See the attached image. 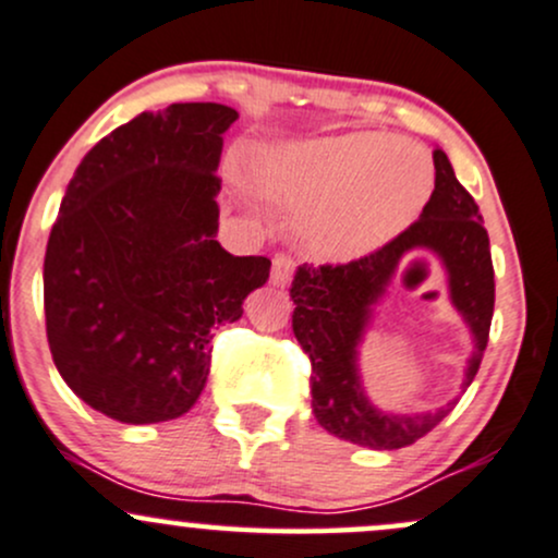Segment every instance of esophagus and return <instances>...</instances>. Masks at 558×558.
<instances>
[{"instance_id": "esophagus-1", "label": "esophagus", "mask_w": 558, "mask_h": 558, "mask_svg": "<svg viewBox=\"0 0 558 558\" xmlns=\"http://www.w3.org/2000/svg\"><path fill=\"white\" fill-rule=\"evenodd\" d=\"M296 269V262L291 259V256L286 254H278L272 259V286H278V289H286V286L291 283V275H294Z\"/></svg>"}]
</instances>
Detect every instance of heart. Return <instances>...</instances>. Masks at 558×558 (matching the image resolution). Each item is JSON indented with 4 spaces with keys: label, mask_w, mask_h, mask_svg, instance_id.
I'll list each match as a JSON object with an SVG mask.
<instances>
[{
    "label": "heart",
    "mask_w": 558,
    "mask_h": 558,
    "mask_svg": "<svg viewBox=\"0 0 558 558\" xmlns=\"http://www.w3.org/2000/svg\"><path fill=\"white\" fill-rule=\"evenodd\" d=\"M256 184L307 216L304 238L315 256L353 262L417 221L430 201L433 166L412 141L357 131L267 151Z\"/></svg>",
    "instance_id": "obj_1"
}]
</instances>
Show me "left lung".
<instances>
[{
  "label": "left lung",
  "instance_id": "8db88e82",
  "mask_svg": "<svg viewBox=\"0 0 558 558\" xmlns=\"http://www.w3.org/2000/svg\"><path fill=\"white\" fill-rule=\"evenodd\" d=\"M436 190L420 219L374 254L350 264H302L291 283L294 337L313 363V414L331 436L368 449H401L430 433L454 409V401L430 412L392 414L368 401L361 383V342L374 324L377 304L387 294L403 259L430 251L441 262L449 302L473 337L462 392L476 377L495 313V267L489 234L478 205L457 181L444 149H433Z\"/></svg>",
  "mask_w": 558,
  "mask_h": 558
}]
</instances>
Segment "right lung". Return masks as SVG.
Wrapping results in <instances>:
<instances>
[{"label": "right lung", "mask_w": 558, "mask_h": 558, "mask_svg": "<svg viewBox=\"0 0 558 558\" xmlns=\"http://www.w3.org/2000/svg\"><path fill=\"white\" fill-rule=\"evenodd\" d=\"M225 104L141 111L69 181L45 254L52 361L87 407L128 425L175 420L201 398L210 331L267 283V256L216 240Z\"/></svg>", "instance_id": "right-lung-1"}]
</instances>
